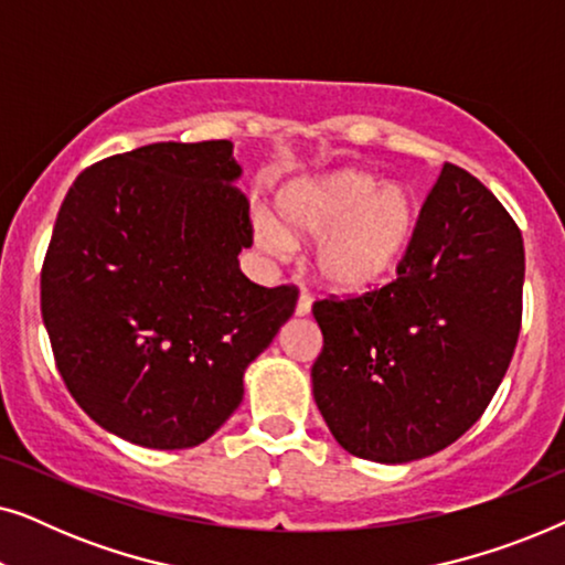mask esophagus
Wrapping results in <instances>:
<instances>
[{"label": "esophagus", "mask_w": 565, "mask_h": 565, "mask_svg": "<svg viewBox=\"0 0 565 565\" xmlns=\"http://www.w3.org/2000/svg\"><path fill=\"white\" fill-rule=\"evenodd\" d=\"M308 313H311V296H308V292H300L296 316H308Z\"/></svg>", "instance_id": "obj_1"}]
</instances>
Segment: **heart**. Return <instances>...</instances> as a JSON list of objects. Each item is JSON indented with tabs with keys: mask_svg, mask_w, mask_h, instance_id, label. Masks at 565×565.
Masks as SVG:
<instances>
[{
	"mask_svg": "<svg viewBox=\"0 0 565 565\" xmlns=\"http://www.w3.org/2000/svg\"><path fill=\"white\" fill-rule=\"evenodd\" d=\"M277 221L254 218V238L269 257L292 238H313V273L339 296H362L396 280L414 249L419 200L404 182H381L365 169L298 177L275 195Z\"/></svg>",
	"mask_w": 565,
	"mask_h": 565,
	"instance_id": "obj_1",
	"label": "heart"
}]
</instances>
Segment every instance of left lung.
Returning <instances> with one entry per match:
<instances>
[{
    "mask_svg": "<svg viewBox=\"0 0 565 565\" xmlns=\"http://www.w3.org/2000/svg\"><path fill=\"white\" fill-rule=\"evenodd\" d=\"M522 285L512 215L473 174L445 164L396 280L313 303L323 334L313 398L337 443L398 466L466 435L512 362Z\"/></svg>",
    "mask_w": 565,
    "mask_h": 565,
    "instance_id": "left-lung-1",
    "label": "left lung"
}]
</instances>
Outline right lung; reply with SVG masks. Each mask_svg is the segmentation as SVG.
Masks as SVG:
<instances>
[{
    "label": "right lung",
    "mask_w": 565,
    "mask_h": 565,
    "mask_svg": "<svg viewBox=\"0 0 565 565\" xmlns=\"http://www.w3.org/2000/svg\"><path fill=\"white\" fill-rule=\"evenodd\" d=\"M231 141L149 143L84 169L61 205L41 311L89 419L151 450L205 443L296 311L238 269L249 203Z\"/></svg>",
    "instance_id": "right-lung-1"
}]
</instances>
